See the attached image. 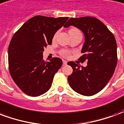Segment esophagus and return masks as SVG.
I'll use <instances>...</instances> for the list:
<instances>
[{
	"label": "esophagus",
	"instance_id": "34e87169",
	"mask_svg": "<svg viewBox=\"0 0 124 124\" xmlns=\"http://www.w3.org/2000/svg\"><path fill=\"white\" fill-rule=\"evenodd\" d=\"M67 61L66 60H63V64L64 65H66L67 64Z\"/></svg>",
	"mask_w": 124,
	"mask_h": 124
}]
</instances>
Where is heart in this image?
<instances>
[{"label":"heart","instance_id":"heart-1","mask_svg":"<svg viewBox=\"0 0 124 124\" xmlns=\"http://www.w3.org/2000/svg\"><path fill=\"white\" fill-rule=\"evenodd\" d=\"M70 31H79V30H78L77 28H71L69 31V32H70ZM56 34H54V38H56ZM60 54L63 56L68 57L69 56V55H70V52L67 50H62L60 51Z\"/></svg>","mask_w":124,"mask_h":124}]
</instances>
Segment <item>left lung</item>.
I'll return each mask as SVG.
<instances>
[{"label": "left lung", "instance_id": "1", "mask_svg": "<svg viewBox=\"0 0 124 124\" xmlns=\"http://www.w3.org/2000/svg\"><path fill=\"white\" fill-rule=\"evenodd\" d=\"M74 26L82 31L85 42L80 57L84 67L68 62L72 74L68 77L70 87L76 92L90 96L98 93L108 83L114 73L117 62V44L114 34L98 18L91 16L70 18L64 26Z\"/></svg>", "mask_w": 124, "mask_h": 124}]
</instances>
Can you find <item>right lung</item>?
Returning a JSON list of instances; mask_svg holds the SVG:
<instances>
[{"instance_id":"1","label":"right lung","mask_w":124,"mask_h":124,"mask_svg":"<svg viewBox=\"0 0 124 124\" xmlns=\"http://www.w3.org/2000/svg\"><path fill=\"white\" fill-rule=\"evenodd\" d=\"M68 19L38 15L26 21L12 36L8 52L10 74L18 88L28 96H40L50 88L62 60L53 58L45 62L42 53Z\"/></svg>"}]
</instances>
